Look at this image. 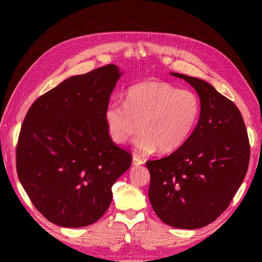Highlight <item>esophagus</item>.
I'll return each instance as SVG.
<instances>
[{"mask_svg":"<svg viewBox=\"0 0 262 262\" xmlns=\"http://www.w3.org/2000/svg\"><path fill=\"white\" fill-rule=\"evenodd\" d=\"M144 159L137 156L136 154L133 155V164H134V165H142V164H144Z\"/></svg>","mask_w":262,"mask_h":262,"instance_id":"34e87169","label":"esophagus"}]
</instances>
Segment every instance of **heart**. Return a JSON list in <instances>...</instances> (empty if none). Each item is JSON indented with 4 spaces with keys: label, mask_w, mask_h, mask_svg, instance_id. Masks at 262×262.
Here are the masks:
<instances>
[{
    "label": "heart",
    "mask_w": 262,
    "mask_h": 262,
    "mask_svg": "<svg viewBox=\"0 0 262 262\" xmlns=\"http://www.w3.org/2000/svg\"><path fill=\"white\" fill-rule=\"evenodd\" d=\"M201 115L195 92L164 81H145L127 89L123 104L111 101L104 122L114 143L123 144L137 130L136 148L149 154H172L187 142Z\"/></svg>",
    "instance_id": "heart-1"
}]
</instances>
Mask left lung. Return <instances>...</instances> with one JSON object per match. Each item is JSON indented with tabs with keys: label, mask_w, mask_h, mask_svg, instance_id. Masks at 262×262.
Segmentation results:
<instances>
[{
	"label": "left lung",
	"mask_w": 262,
	"mask_h": 262,
	"mask_svg": "<svg viewBox=\"0 0 262 262\" xmlns=\"http://www.w3.org/2000/svg\"><path fill=\"white\" fill-rule=\"evenodd\" d=\"M189 83L201 100V115L177 151L148 161L149 200L164 223L199 229L229 207L250 163V141L241 111L209 83L171 73Z\"/></svg>",
	"instance_id": "obj_1"
}]
</instances>
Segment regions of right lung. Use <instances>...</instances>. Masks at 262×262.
<instances>
[{"mask_svg": "<svg viewBox=\"0 0 262 262\" xmlns=\"http://www.w3.org/2000/svg\"><path fill=\"white\" fill-rule=\"evenodd\" d=\"M120 73L107 64L69 77L31 105L16 147V168L31 202L60 227L98 221L132 152L108 136L104 111Z\"/></svg>", "mask_w": 262, "mask_h": 262, "instance_id": "obj_1", "label": "right lung"}]
</instances>
